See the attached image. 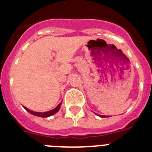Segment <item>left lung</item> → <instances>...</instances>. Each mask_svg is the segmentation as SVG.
<instances>
[{
  "label": "left lung",
  "instance_id": "left-lung-1",
  "mask_svg": "<svg viewBox=\"0 0 152 152\" xmlns=\"http://www.w3.org/2000/svg\"><path fill=\"white\" fill-rule=\"evenodd\" d=\"M99 116H100V117H109V116H100V115H98Z\"/></svg>",
  "mask_w": 152,
  "mask_h": 152
}]
</instances>
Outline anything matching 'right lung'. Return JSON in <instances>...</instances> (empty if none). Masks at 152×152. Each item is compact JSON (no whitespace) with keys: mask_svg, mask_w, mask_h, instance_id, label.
<instances>
[{"mask_svg":"<svg viewBox=\"0 0 152 152\" xmlns=\"http://www.w3.org/2000/svg\"><path fill=\"white\" fill-rule=\"evenodd\" d=\"M61 103H60L59 104H58V105L57 107H56L55 109H53V110H52L47 111V112H44V113L35 112V111L30 110H29V109L26 108V107H24V108H25V110H26L27 111V112H29V113L32 114V115H33V116H39V117L46 118V117H49V116H52V115H54V114H56V113H57L58 111L60 110V107H61Z\"/></svg>","mask_w":152,"mask_h":152,"instance_id":"add662e5","label":"right lung"}]
</instances>
